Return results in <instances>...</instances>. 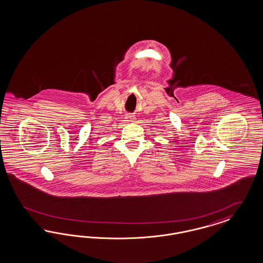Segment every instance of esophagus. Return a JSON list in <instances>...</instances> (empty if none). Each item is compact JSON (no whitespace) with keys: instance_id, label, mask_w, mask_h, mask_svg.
<instances>
[{"instance_id":"1","label":"esophagus","mask_w":263,"mask_h":263,"mask_svg":"<svg viewBox=\"0 0 263 263\" xmlns=\"http://www.w3.org/2000/svg\"><path fill=\"white\" fill-rule=\"evenodd\" d=\"M126 121L128 122H132V121H134V117L133 116H126Z\"/></svg>"}]
</instances>
